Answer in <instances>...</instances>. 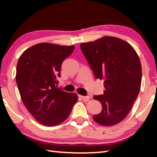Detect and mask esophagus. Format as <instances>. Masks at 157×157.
Listing matches in <instances>:
<instances>
[{
	"instance_id": "34e87169",
	"label": "esophagus",
	"mask_w": 157,
	"mask_h": 157,
	"mask_svg": "<svg viewBox=\"0 0 157 157\" xmlns=\"http://www.w3.org/2000/svg\"><path fill=\"white\" fill-rule=\"evenodd\" d=\"M79 97H80L84 101H88L90 98H91L90 96H83V95H79Z\"/></svg>"
}]
</instances>
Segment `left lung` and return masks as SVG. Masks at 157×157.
<instances>
[{"label": "left lung", "mask_w": 157, "mask_h": 157, "mask_svg": "<svg viewBox=\"0 0 157 157\" xmlns=\"http://www.w3.org/2000/svg\"><path fill=\"white\" fill-rule=\"evenodd\" d=\"M80 48L95 78L104 79V94L94 96L102 109L94 120L105 126L121 123L140 91L142 68L136 52L127 41L114 36L81 44Z\"/></svg>", "instance_id": "1"}]
</instances>
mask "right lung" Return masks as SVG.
I'll return each mask as SVG.
<instances>
[{"mask_svg":"<svg viewBox=\"0 0 157 157\" xmlns=\"http://www.w3.org/2000/svg\"><path fill=\"white\" fill-rule=\"evenodd\" d=\"M74 46L40 43L23 52L17 66L16 81L21 100L39 123L51 127L70 115L78 97L57 88L63 61Z\"/></svg>","mask_w":157,"mask_h":157,"instance_id":"right-lung-1","label":"right lung"}]
</instances>
